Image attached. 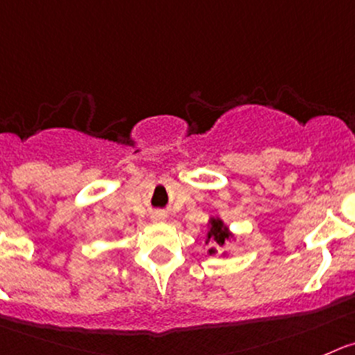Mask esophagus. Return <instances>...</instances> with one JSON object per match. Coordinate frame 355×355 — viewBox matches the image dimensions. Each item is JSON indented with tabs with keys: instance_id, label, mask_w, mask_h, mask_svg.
I'll return each instance as SVG.
<instances>
[{
	"instance_id": "obj_1",
	"label": "esophagus",
	"mask_w": 355,
	"mask_h": 355,
	"mask_svg": "<svg viewBox=\"0 0 355 355\" xmlns=\"http://www.w3.org/2000/svg\"><path fill=\"white\" fill-rule=\"evenodd\" d=\"M168 218V215L164 214V211H154V214H152V220H155V223H164V220H166Z\"/></svg>"
}]
</instances>
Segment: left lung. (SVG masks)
I'll use <instances>...</instances> for the list:
<instances>
[{
  "label": "left lung",
  "mask_w": 355,
  "mask_h": 355,
  "mask_svg": "<svg viewBox=\"0 0 355 355\" xmlns=\"http://www.w3.org/2000/svg\"><path fill=\"white\" fill-rule=\"evenodd\" d=\"M226 240H236L234 233H231L230 226H227V224L224 223L220 217L208 218L207 243H214V245H217V247H224ZM208 254H210V256H215V254H217V248L211 247L210 250H208ZM223 256L226 257L227 254H223Z\"/></svg>",
  "instance_id": "1"
}]
</instances>
